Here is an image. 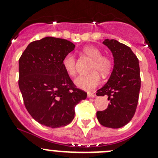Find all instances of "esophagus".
<instances>
[{
  "label": "esophagus",
  "mask_w": 158,
  "mask_h": 158,
  "mask_svg": "<svg viewBox=\"0 0 158 158\" xmlns=\"http://www.w3.org/2000/svg\"><path fill=\"white\" fill-rule=\"evenodd\" d=\"M87 96H88V98H95V97L96 96V95L92 93V92H88V93H87Z\"/></svg>",
  "instance_id": "34e87169"
}]
</instances>
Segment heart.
<instances>
[{
  "label": "heart",
  "instance_id": "1",
  "mask_svg": "<svg viewBox=\"0 0 158 158\" xmlns=\"http://www.w3.org/2000/svg\"><path fill=\"white\" fill-rule=\"evenodd\" d=\"M83 52L92 59L89 70L92 73L86 75H80L74 79V84L79 89L90 91L98 86L101 82V76L107 77L112 69L113 63L111 59L106 56H102L99 49L94 46H88L83 49ZM63 69L70 76L76 74V58L74 54L69 52L63 59Z\"/></svg>",
  "mask_w": 158,
  "mask_h": 158
}]
</instances>
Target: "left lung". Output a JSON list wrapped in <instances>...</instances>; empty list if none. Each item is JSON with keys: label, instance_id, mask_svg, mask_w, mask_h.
<instances>
[{"label": "left lung", "instance_id": "left-lung-1", "mask_svg": "<svg viewBox=\"0 0 158 158\" xmlns=\"http://www.w3.org/2000/svg\"><path fill=\"white\" fill-rule=\"evenodd\" d=\"M102 44L112 53L114 66L108 82L96 93L108 95L110 103L96 116L103 126L119 128L131 120L136 111L141 89L139 62L130 47L116 40L106 39Z\"/></svg>", "mask_w": 158, "mask_h": 158}]
</instances>
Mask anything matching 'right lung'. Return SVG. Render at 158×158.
I'll use <instances>...</instances> for the list:
<instances>
[{
    "mask_svg": "<svg viewBox=\"0 0 158 158\" xmlns=\"http://www.w3.org/2000/svg\"><path fill=\"white\" fill-rule=\"evenodd\" d=\"M75 47L66 40L47 36L30 43L19 60V88L25 107L44 126L69 125L76 105L87 97L75 87L62 64Z\"/></svg>",
    "mask_w": 158,
    "mask_h": 158,
    "instance_id": "right-lung-1",
    "label": "right lung"
}]
</instances>
